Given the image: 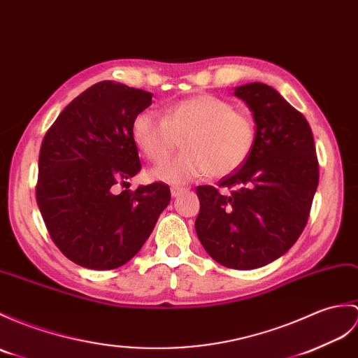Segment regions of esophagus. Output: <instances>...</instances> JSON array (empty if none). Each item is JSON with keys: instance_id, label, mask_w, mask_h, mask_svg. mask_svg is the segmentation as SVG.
Segmentation results:
<instances>
[{"instance_id": "1", "label": "esophagus", "mask_w": 358, "mask_h": 358, "mask_svg": "<svg viewBox=\"0 0 358 358\" xmlns=\"http://www.w3.org/2000/svg\"><path fill=\"white\" fill-rule=\"evenodd\" d=\"M185 187H180V186H172L171 187V195L176 198V196H180L182 192H185Z\"/></svg>"}]
</instances>
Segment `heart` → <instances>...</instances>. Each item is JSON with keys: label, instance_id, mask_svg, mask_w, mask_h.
<instances>
[{"label": "heart", "instance_id": "1", "mask_svg": "<svg viewBox=\"0 0 358 358\" xmlns=\"http://www.w3.org/2000/svg\"><path fill=\"white\" fill-rule=\"evenodd\" d=\"M132 138L141 155L152 163L168 159L180 140L178 157L152 169V178L181 185L210 173L230 176L243 166L255 145V124L230 102L212 94H196L163 108L162 119L141 111L132 122Z\"/></svg>", "mask_w": 358, "mask_h": 358}]
</instances>
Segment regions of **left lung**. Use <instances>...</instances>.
<instances>
[{
    "mask_svg": "<svg viewBox=\"0 0 358 358\" xmlns=\"http://www.w3.org/2000/svg\"><path fill=\"white\" fill-rule=\"evenodd\" d=\"M255 120L247 162L220 187L198 186L195 230L206 252L224 267L253 270L285 255L301 236L315 189L319 163L308 122L276 90L252 82L236 87Z\"/></svg>",
    "mask_w": 358,
    "mask_h": 358,
    "instance_id": "obj_1",
    "label": "left lung"
}]
</instances>
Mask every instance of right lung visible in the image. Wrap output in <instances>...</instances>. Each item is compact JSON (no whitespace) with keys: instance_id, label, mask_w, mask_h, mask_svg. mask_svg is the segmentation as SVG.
<instances>
[{"instance_id":"obj_1","label":"right lung","mask_w":358,"mask_h":358,"mask_svg":"<svg viewBox=\"0 0 358 358\" xmlns=\"http://www.w3.org/2000/svg\"><path fill=\"white\" fill-rule=\"evenodd\" d=\"M151 103L152 93L102 80L66 105L43 140L38 207L53 243L80 267L127 264L171 201L164 182L117 192L141 169L132 122Z\"/></svg>"}]
</instances>
